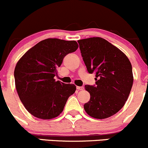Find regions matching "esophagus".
Returning <instances> with one entry per match:
<instances>
[{
    "mask_svg": "<svg viewBox=\"0 0 148 148\" xmlns=\"http://www.w3.org/2000/svg\"><path fill=\"white\" fill-rule=\"evenodd\" d=\"M77 89L78 90H83L84 89V87H83V86H77Z\"/></svg>",
    "mask_w": 148,
    "mask_h": 148,
    "instance_id": "esophagus-1",
    "label": "esophagus"
}]
</instances>
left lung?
I'll return each mask as SVG.
<instances>
[{"label":"left lung","mask_w":148,"mask_h":148,"mask_svg":"<svg viewBox=\"0 0 148 148\" xmlns=\"http://www.w3.org/2000/svg\"><path fill=\"white\" fill-rule=\"evenodd\" d=\"M89 73L95 74L96 85H85L90 95L84 105L88 115L106 119L125 104L133 83L132 65L119 48L100 37L77 40Z\"/></svg>","instance_id":"8db88e82"}]
</instances>
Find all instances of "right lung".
<instances>
[{"instance_id": "add662e5", "label": "right lung", "mask_w": 148, "mask_h": 148, "mask_svg": "<svg viewBox=\"0 0 148 148\" xmlns=\"http://www.w3.org/2000/svg\"><path fill=\"white\" fill-rule=\"evenodd\" d=\"M77 48L75 40L47 38L32 47L18 60L14 71L16 90L32 115L51 120L63 112L76 86L56 81L54 77L64 57Z\"/></svg>"}]
</instances>
